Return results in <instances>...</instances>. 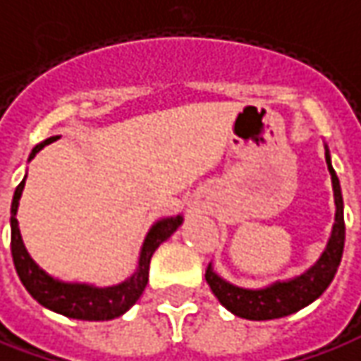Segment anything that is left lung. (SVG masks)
Here are the masks:
<instances>
[{"label": "left lung", "mask_w": 361, "mask_h": 361, "mask_svg": "<svg viewBox=\"0 0 361 361\" xmlns=\"http://www.w3.org/2000/svg\"><path fill=\"white\" fill-rule=\"evenodd\" d=\"M326 164H328V170L332 173V185H334L336 223L326 251L322 252L320 261L310 271H306L288 283H276L269 288H263V290H247V288H239V286L225 283L221 276L213 273L212 264L207 267L205 281L209 284L212 293L235 316H241L247 320L283 318V316L293 314L310 302H314L316 298L328 288V284L332 283L336 271H338V264L342 261V252H344L345 223L340 180H338L334 168L330 164V152L328 149H326Z\"/></svg>", "instance_id": "8db88e82"}]
</instances>
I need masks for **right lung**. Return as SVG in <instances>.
Wrapping results in <instances>:
<instances>
[{"instance_id":"obj_1","label":"right lung","mask_w":361,"mask_h":361,"mask_svg":"<svg viewBox=\"0 0 361 361\" xmlns=\"http://www.w3.org/2000/svg\"><path fill=\"white\" fill-rule=\"evenodd\" d=\"M57 138L59 136H51L45 142L37 144L31 152V156H29V160L35 158V154L43 146L55 142ZM23 185H25V178L16 188L13 201H11V255H13L17 274L27 288V293L49 310H55L59 314L77 318V320H110V318L124 314L130 306L136 304V300L144 293V288L148 284L149 259L161 243L180 227V215L158 221L149 229L144 247H142V252H140L138 271L132 274L126 283L118 284V286H109V288H94V286H87V284H65L43 273L33 263V259L27 255L16 219L17 205H19Z\"/></svg>"}]
</instances>
